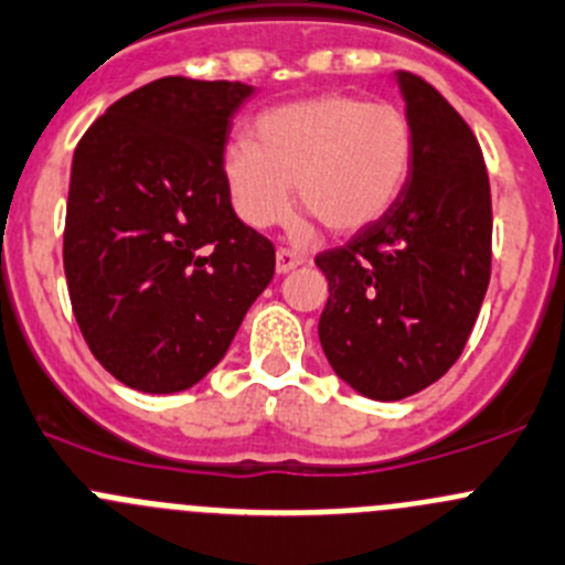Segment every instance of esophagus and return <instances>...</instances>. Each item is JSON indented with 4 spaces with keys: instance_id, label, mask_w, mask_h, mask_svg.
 Here are the masks:
<instances>
[{
    "instance_id": "1",
    "label": "esophagus",
    "mask_w": 565,
    "mask_h": 565,
    "mask_svg": "<svg viewBox=\"0 0 565 565\" xmlns=\"http://www.w3.org/2000/svg\"><path fill=\"white\" fill-rule=\"evenodd\" d=\"M303 262H306V256L298 254V250H289V248H278L276 250V273H278V276L295 270V267H300Z\"/></svg>"
}]
</instances>
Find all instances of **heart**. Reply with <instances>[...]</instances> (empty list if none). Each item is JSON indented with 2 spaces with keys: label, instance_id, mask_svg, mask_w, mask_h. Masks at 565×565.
I'll use <instances>...</instances> for the list:
<instances>
[{
  "label": "heart",
  "instance_id": "obj_1",
  "mask_svg": "<svg viewBox=\"0 0 565 565\" xmlns=\"http://www.w3.org/2000/svg\"><path fill=\"white\" fill-rule=\"evenodd\" d=\"M254 146L228 143L221 173L234 212L267 228L300 204L331 234H355L394 206L414 166V131L397 107L326 93L267 109Z\"/></svg>",
  "mask_w": 565,
  "mask_h": 565
}]
</instances>
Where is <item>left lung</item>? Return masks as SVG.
I'll return each mask as SVG.
<instances>
[{
  "instance_id": "1",
  "label": "left lung",
  "mask_w": 565,
  "mask_h": 565,
  "mask_svg": "<svg viewBox=\"0 0 565 565\" xmlns=\"http://www.w3.org/2000/svg\"><path fill=\"white\" fill-rule=\"evenodd\" d=\"M394 82L414 166L392 210L315 259L328 278L320 344L370 399H403L458 361L491 276V190L467 120L419 76Z\"/></svg>"
}]
</instances>
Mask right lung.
Here are the masks:
<instances>
[{
  "instance_id": "right-lung-1",
  "label": "right lung",
  "mask_w": 565,
  "mask_h": 565,
  "mask_svg": "<svg viewBox=\"0 0 565 565\" xmlns=\"http://www.w3.org/2000/svg\"><path fill=\"white\" fill-rule=\"evenodd\" d=\"M254 87L166 76L118 98L71 162L63 265L87 348L124 386L173 394L221 364L276 270L221 173Z\"/></svg>"
}]
</instances>
